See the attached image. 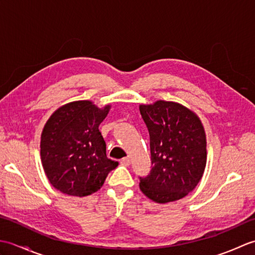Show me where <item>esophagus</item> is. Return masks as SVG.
Instances as JSON below:
<instances>
[{"label": "esophagus", "instance_id": "34e87169", "mask_svg": "<svg viewBox=\"0 0 255 255\" xmlns=\"http://www.w3.org/2000/svg\"><path fill=\"white\" fill-rule=\"evenodd\" d=\"M121 164L124 165V166H128L129 164H130V159H129V158H123L121 160Z\"/></svg>", "mask_w": 255, "mask_h": 255}]
</instances>
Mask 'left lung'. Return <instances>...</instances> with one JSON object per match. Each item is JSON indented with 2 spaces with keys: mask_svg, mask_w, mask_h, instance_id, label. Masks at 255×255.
<instances>
[{
  "mask_svg": "<svg viewBox=\"0 0 255 255\" xmlns=\"http://www.w3.org/2000/svg\"><path fill=\"white\" fill-rule=\"evenodd\" d=\"M150 136L151 169L139 186L153 202L185 197L202 178L207 151L203 124L196 114L175 102L140 105Z\"/></svg>",
  "mask_w": 255,
  "mask_h": 255,
  "instance_id": "1",
  "label": "left lung"
}]
</instances>
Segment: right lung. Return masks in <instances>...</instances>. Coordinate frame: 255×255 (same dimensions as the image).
I'll list each match as a JSON object with an SVG mask.
<instances>
[{
  "instance_id": "obj_1",
  "label": "right lung",
  "mask_w": 255,
  "mask_h": 255,
  "mask_svg": "<svg viewBox=\"0 0 255 255\" xmlns=\"http://www.w3.org/2000/svg\"><path fill=\"white\" fill-rule=\"evenodd\" d=\"M111 105L99 108L91 101L61 106L42 129L41 163L51 185L70 196H88L99 191L118 165L106 155L99 129Z\"/></svg>"
}]
</instances>
